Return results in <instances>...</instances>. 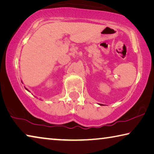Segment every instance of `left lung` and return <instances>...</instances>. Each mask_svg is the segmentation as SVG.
<instances>
[{"mask_svg": "<svg viewBox=\"0 0 154 154\" xmlns=\"http://www.w3.org/2000/svg\"><path fill=\"white\" fill-rule=\"evenodd\" d=\"M99 105H100V106H103V105H102V104H99Z\"/></svg>", "mask_w": 154, "mask_h": 154, "instance_id": "left-lung-1", "label": "left lung"}]
</instances>
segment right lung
I'll return each mask as SVG.
<instances>
[{"label": "right lung", "mask_w": 154, "mask_h": 154, "mask_svg": "<svg viewBox=\"0 0 154 154\" xmlns=\"http://www.w3.org/2000/svg\"><path fill=\"white\" fill-rule=\"evenodd\" d=\"M24 88H25V89H26V90H27V91H29V92H30V91H29V90H28L27 88H26V87H24Z\"/></svg>", "instance_id": "1"}]
</instances>
